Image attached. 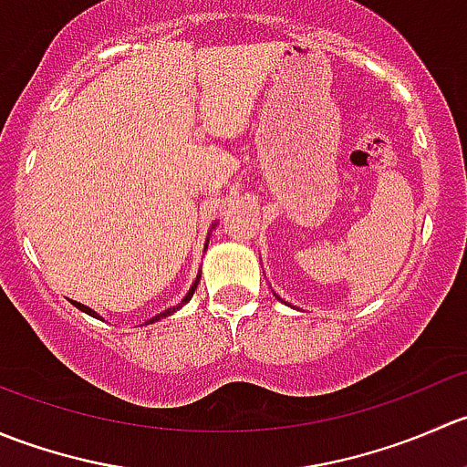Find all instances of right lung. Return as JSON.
Here are the masks:
<instances>
[{
    "label": "right lung",
    "instance_id": "obj_1",
    "mask_svg": "<svg viewBox=\"0 0 467 467\" xmlns=\"http://www.w3.org/2000/svg\"><path fill=\"white\" fill-rule=\"evenodd\" d=\"M199 280H201V277H199V275H196L194 285H192V289H190V294H187V296H185V298H182V300H181V303H178V305H176V307H169V309H164V312H162V314H158V317H153V318H150V321H146V323H155V321H160V318H167V317H171V314H173V312H176V309H181V307H182V305H185V303H190V298H192V296H194L196 286H199ZM72 305H74V307H77V309H81V312H86V314H89V317H94V318H101V317H97V312H94V309H89V307H86V305L77 303V300H72Z\"/></svg>",
    "mask_w": 467,
    "mask_h": 467
}]
</instances>
